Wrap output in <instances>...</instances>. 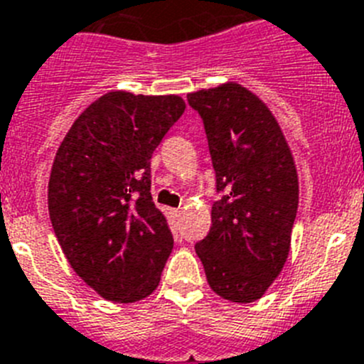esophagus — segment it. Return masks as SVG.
Listing matches in <instances>:
<instances>
[{
    "label": "esophagus",
    "mask_w": 364,
    "mask_h": 364,
    "mask_svg": "<svg viewBox=\"0 0 364 364\" xmlns=\"http://www.w3.org/2000/svg\"><path fill=\"white\" fill-rule=\"evenodd\" d=\"M181 208H174V210H172V214H174L176 215V218H179V215H181Z\"/></svg>",
    "instance_id": "34e87169"
}]
</instances>
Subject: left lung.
Returning a JSON list of instances; mask_svg holds the SVG:
<instances>
[{"label": "left lung", "mask_w": 364, "mask_h": 364, "mask_svg": "<svg viewBox=\"0 0 364 364\" xmlns=\"http://www.w3.org/2000/svg\"><path fill=\"white\" fill-rule=\"evenodd\" d=\"M186 101L203 119L223 194L196 254L218 296L252 303L279 276L290 252L299 203L294 158L276 117L241 85L199 90Z\"/></svg>", "instance_id": "left-lung-1"}]
</instances>
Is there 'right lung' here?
Masks as SVG:
<instances>
[{"label": "right lung", "mask_w": 364, "mask_h": 364, "mask_svg": "<svg viewBox=\"0 0 364 364\" xmlns=\"http://www.w3.org/2000/svg\"><path fill=\"white\" fill-rule=\"evenodd\" d=\"M179 96L109 92L55 154L48 212L63 254L101 297L139 301L158 288L174 237L150 194V159L185 112Z\"/></svg>", "instance_id": "add662e5"}]
</instances>
